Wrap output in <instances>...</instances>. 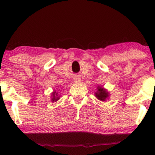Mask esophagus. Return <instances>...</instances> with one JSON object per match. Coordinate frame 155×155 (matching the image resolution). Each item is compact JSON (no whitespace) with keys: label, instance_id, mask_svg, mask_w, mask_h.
Returning <instances> with one entry per match:
<instances>
[{"label":"esophagus","instance_id":"34e87169","mask_svg":"<svg viewBox=\"0 0 155 155\" xmlns=\"http://www.w3.org/2000/svg\"><path fill=\"white\" fill-rule=\"evenodd\" d=\"M75 82H78V83H79V82H81V80H80V79H76V80H75Z\"/></svg>","mask_w":155,"mask_h":155}]
</instances>
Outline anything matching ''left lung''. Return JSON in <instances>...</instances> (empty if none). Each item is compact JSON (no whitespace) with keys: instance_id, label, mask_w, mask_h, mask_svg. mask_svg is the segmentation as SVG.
<instances>
[{"instance_id":"1","label":"left lung","mask_w":155,"mask_h":155,"mask_svg":"<svg viewBox=\"0 0 155 155\" xmlns=\"http://www.w3.org/2000/svg\"><path fill=\"white\" fill-rule=\"evenodd\" d=\"M98 91L97 93H95V95H96V97L98 98L100 101H104L108 97L109 94H108V92L105 90L104 88L101 87H98Z\"/></svg>"}]
</instances>
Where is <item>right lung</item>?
I'll return each instance as SVG.
<instances>
[{"label": "right lung", "instance_id": "obj_1", "mask_svg": "<svg viewBox=\"0 0 155 155\" xmlns=\"http://www.w3.org/2000/svg\"><path fill=\"white\" fill-rule=\"evenodd\" d=\"M52 96H53V97H52V99H51V101H56L58 100V97H56V96H58V93H56L55 91L53 92Z\"/></svg>", "mask_w": 155, "mask_h": 155}]
</instances>
